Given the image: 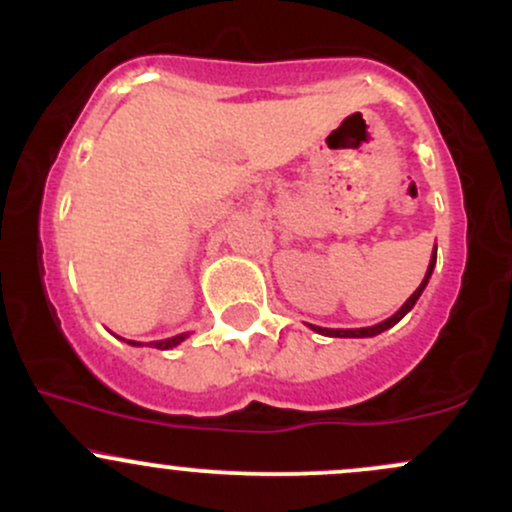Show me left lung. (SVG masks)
<instances>
[{"instance_id": "8db88e82", "label": "left lung", "mask_w": 512, "mask_h": 512, "mask_svg": "<svg viewBox=\"0 0 512 512\" xmlns=\"http://www.w3.org/2000/svg\"><path fill=\"white\" fill-rule=\"evenodd\" d=\"M433 267H436V252H433V257H431V264H428V272H426V279L421 281V286L419 289H416L414 293H411L409 296V301L402 305V308L397 310L395 315L392 317H387L385 322H380V325H373V327H361V330H327V327H315V325H310L313 327L315 332H320V334H325V337H375V334H380V332H385L387 327H392V325H397L399 320H402L404 315L409 313L411 308H414V303L419 301V296H421V291L426 289V284H428V279H431V272H433Z\"/></svg>"}]
</instances>
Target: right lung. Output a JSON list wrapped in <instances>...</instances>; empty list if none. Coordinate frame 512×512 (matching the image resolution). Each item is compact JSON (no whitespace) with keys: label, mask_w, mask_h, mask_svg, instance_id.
<instances>
[{"label":"right lung","mask_w":512,"mask_h":512,"mask_svg":"<svg viewBox=\"0 0 512 512\" xmlns=\"http://www.w3.org/2000/svg\"><path fill=\"white\" fill-rule=\"evenodd\" d=\"M185 337H187V334H178V337H170V339H161V342H154V346H156V349H170V346H178ZM129 344H134V342H129Z\"/></svg>","instance_id":"add662e5"}]
</instances>
